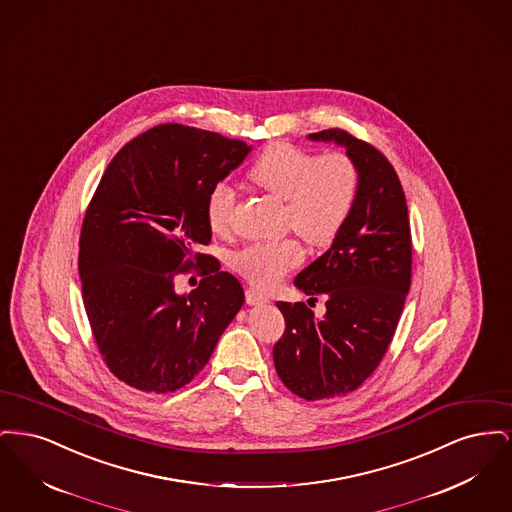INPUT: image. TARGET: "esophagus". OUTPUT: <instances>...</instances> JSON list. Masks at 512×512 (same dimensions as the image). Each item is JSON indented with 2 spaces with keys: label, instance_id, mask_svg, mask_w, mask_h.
<instances>
[{
  "label": "esophagus",
  "instance_id": "esophagus-1",
  "mask_svg": "<svg viewBox=\"0 0 512 512\" xmlns=\"http://www.w3.org/2000/svg\"><path fill=\"white\" fill-rule=\"evenodd\" d=\"M245 301H247V305H263V303H268V297L265 293L259 292V290L249 288L245 292Z\"/></svg>",
  "mask_w": 512,
  "mask_h": 512
}]
</instances>
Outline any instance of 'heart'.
Here are the masks:
<instances>
[{
	"label": "heart",
	"instance_id": "heart-1",
	"mask_svg": "<svg viewBox=\"0 0 512 512\" xmlns=\"http://www.w3.org/2000/svg\"><path fill=\"white\" fill-rule=\"evenodd\" d=\"M249 178L286 201V224L311 245H328L340 234L359 192V171L345 153L318 155L290 144L268 147L253 163ZM234 207V188L215 184L207 195L213 230L230 228ZM301 261L303 247L295 238L253 242L232 255V267L261 288L280 282Z\"/></svg>",
	"mask_w": 512,
	"mask_h": 512
}]
</instances>
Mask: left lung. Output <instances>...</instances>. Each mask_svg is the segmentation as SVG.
<instances>
[{"instance_id":"8db88e82","label":"left lung","mask_w":512,"mask_h":512,"mask_svg":"<svg viewBox=\"0 0 512 512\" xmlns=\"http://www.w3.org/2000/svg\"><path fill=\"white\" fill-rule=\"evenodd\" d=\"M309 140L343 147L359 171L345 226L293 280L313 301L322 295L326 313L276 303L286 318L272 351L276 372L295 395L317 401L357 390L386 355L411 288V226L401 182L378 149L338 128Z\"/></svg>"}]
</instances>
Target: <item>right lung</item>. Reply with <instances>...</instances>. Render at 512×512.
I'll return each mask as SVG.
<instances>
[{"label": "right lung", "mask_w": 512, "mask_h": 512, "mask_svg": "<svg viewBox=\"0 0 512 512\" xmlns=\"http://www.w3.org/2000/svg\"><path fill=\"white\" fill-rule=\"evenodd\" d=\"M253 147L217 132L161 124L113 157L86 211L78 270L99 353L124 384L169 393L207 365L244 305L242 284L194 253L211 242L207 195ZM202 263L190 294L173 278Z\"/></svg>", "instance_id": "right-lung-1"}]
</instances>
